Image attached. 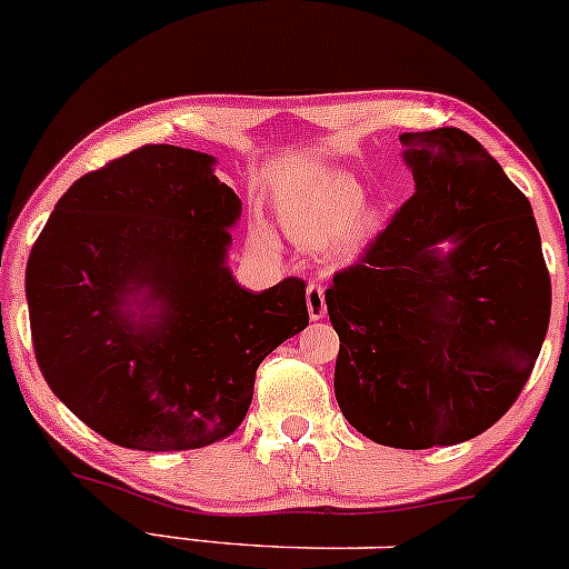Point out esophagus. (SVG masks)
<instances>
[{"label":"esophagus","instance_id":"obj_1","mask_svg":"<svg viewBox=\"0 0 569 569\" xmlns=\"http://www.w3.org/2000/svg\"><path fill=\"white\" fill-rule=\"evenodd\" d=\"M307 310H310L312 320L326 318V291L318 280H310V286H307Z\"/></svg>","mask_w":569,"mask_h":569}]
</instances>
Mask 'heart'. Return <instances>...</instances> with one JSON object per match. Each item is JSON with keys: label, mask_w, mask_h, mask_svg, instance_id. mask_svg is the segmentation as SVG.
<instances>
[{"label": "heart", "mask_w": 569, "mask_h": 569, "mask_svg": "<svg viewBox=\"0 0 569 569\" xmlns=\"http://www.w3.org/2000/svg\"><path fill=\"white\" fill-rule=\"evenodd\" d=\"M362 188L345 172L315 174L283 207L286 228L305 249L350 257L373 236L379 211L360 203Z\"/></svg>", "instance_id": "b5f03b06"}]
</instances>
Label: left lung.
<instances>
[{"label":"left lung","instance_id":"8db88e82","mask_svg":"<svg viewBox=\"0 0 569 569\" xmlns=\"http://www.w3.org/2000/svg\"><path fill=\"white\" fill-rule=\"evenodd\" d=\"M400 142L416 193L333 276L326 307L345 419L423 450L471 440L515 406L549 331L551 278L530 201L475 137L442 127Z\"/></svg>","mask_w":569,"mask_h":569}]
</instances>
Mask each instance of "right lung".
<instances>
[{
    "label": "right lung",
    "mask_w": 569,
    "mask_h": 569,
    "mask_svg": "<svg viewBox=\"0 0 569 569\" xmlns=\"http://www.w3.org/2000/svg\"><path fill=\"white\" fill-rule=\"evenodd\" d=\"M211 163L174 146L108 161L66 190L31 249L26 297L44 381L121 448L230 437L259 362L310 323L305 280L254 293L224 267L241 198ZM132 290L160 302L153 325L123 310Z\"/></svg>",
    "instance_id": "right-lung-1"
}]
</instances>
